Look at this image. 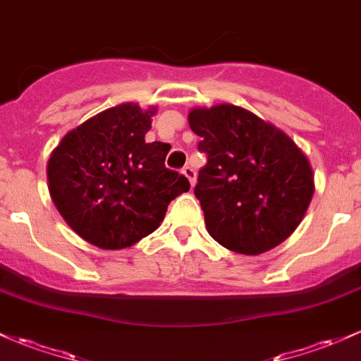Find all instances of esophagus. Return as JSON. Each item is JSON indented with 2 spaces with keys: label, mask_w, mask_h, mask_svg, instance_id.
Segmentation results:
<instances>
[{
  "label": "esophagus",
  "mask_w": 361,
  "mask_h": 361,
  "mask_svg": "<svg viewBox=\"0 0 361 361\" xmlns=\"http://www.w3.org/2000/svg\"><path fill=\"white\" fill-rule=\"evenodd\" d=\"M182 173H184L185 177H188L189 179V182H191V185H195V182H196V172H195V169H192V166H184V169H182Z\"/></svg>",
  "instance_id": "obj_1"
}]
</instances>
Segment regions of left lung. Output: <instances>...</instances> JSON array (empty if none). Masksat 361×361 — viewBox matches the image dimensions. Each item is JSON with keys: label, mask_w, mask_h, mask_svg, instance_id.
Instances as JSON below:
<instances>
[{"label": "left lung", "mask_w": 361, "mask_h": 361, "mask_svg": "<svg viewBox=\"0 0 361 361\" xmlns=\"http://www.w3.org/2000/svg\"><path fill=\"white\" fill-rule=\"evenodd\" d=\"M188 120L208 158L195 188L208 234L241 255H262L286 241L315 191L303 151L274 123L235 104L192 108Z\"/></svg>", "instance_id": "left-lung-1"}]
</instances>
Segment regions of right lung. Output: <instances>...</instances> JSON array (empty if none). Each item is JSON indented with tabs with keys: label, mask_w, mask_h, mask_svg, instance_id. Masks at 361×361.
Returning <instances> with one entry per match:
<instances>
[{
	"label": "right lung",
	"mask_w": 361,
	"mask_h": 361,
	"mask_svg": "<svg viewBox=\"0 0 361 361\" xmlns=\"http://www.w3.org/2000/svg\"><path fill=\"white\" fill-rule=\"evenodd\" d=\"M157 108L122 103L65 134L48 160L56 210L84 241L102 250L133 246L157 231L189 180L166 169V142H146Z\"/></svg>",
	"instance_id": "obj_1"
}]
</instances>
